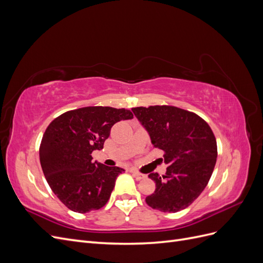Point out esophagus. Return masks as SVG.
<instances>
[{
  "label": "esophagus",
  "instance_id": "esophagus-1",
  "mask_svg": "<svg viewBox=\"0 0 263 263\" xmlns=\"http://www.w3.org/2000/svg\"><path fill=\"white\" fill-rule=\"evenodd\" d=\"M132 173H133V176L135 177V179H136V180H142V179L146 178V174H142V173L137 172V171H132Z\"/></svg>",
  "mask_w": 263,
  "mask_h": 263
}]
</instances>
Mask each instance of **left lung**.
<instances>
[{
    "label": "left lung",
    "mask_w": 263,
    "mask_h": 263,
    "mask_svg": "<svg viewBox=\"0 0 263 263\" xmlns=\"http://www.w3.org/2000/svg\"><path fill=\"white\" fill-rule=\"evenodd\" d=\"M132 110L169 164L162 178L157 173L148 176L155 181L156 190L146 203L164 213L186 209L208 185L216 164L217 144L210 125L195 113L171 105Z\"/></svg>",
    "instance_id": "obj_1"
}]
</instances>
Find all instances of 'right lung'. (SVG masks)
Masks as SVG:
<instances>
[{"label": "right lung", "instance_id": "right-lung-1", "mask_svg": "<svg viewBox=\"0 0 263 263\" xmlns=\"http://www.w3.org/2000/svg\"><path fill=\"white\" fill-rule=\"evenodd\" d=\"M134 115L129 109L87 106L68 110L47 127L39 159L52 192L71 211L87 213L102 209L109 200L115 181L125 171L92 161L112 126Z\"/></svg>", "mask_w": 263, "mask_h": 263}]
</instances>
